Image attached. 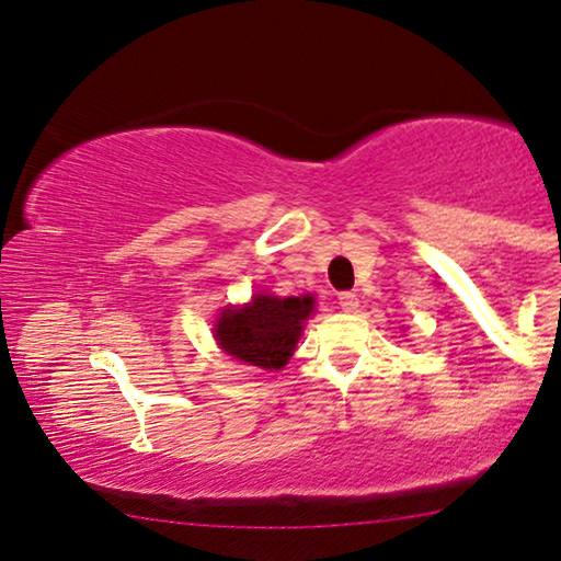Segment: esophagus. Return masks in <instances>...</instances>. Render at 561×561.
Wrapping results in <instances>:
<instances>
[{"label":"esophagus","instance_id":"34e87169","mask_svg":"<svg viewBox=\"0 0 561 561\" xmlns=\"http://www.w3.org/2000/svg\"><path fill=\"white\" fill-rule=\"evenodd\" d=\"M336 304H340L342 311H355L359 306V298L355 294H350V290H344V294H340V298H336Z\"/></svg>","mask_w":561,"mask_h":561}]
</instances>
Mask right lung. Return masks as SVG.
Masks as SVG:
<instances>
[{
  "mask_svg": "<svg viewBox=\"0 0 561 561\" xmlns=\"http://www.w3.org/2000/svg\"><path fill=\"white\" fill-rule=\"evenodd\" d=\"M313 296L255 294L250 304L227 306L214 321V340L237 363L260 370H283L301 340Z\"/></svg>",
  "mask_w": 561,
  "mask_h": 561,
  "instance_id": "right-lung-1",
  "label": "right lung"
}]
</instances>
